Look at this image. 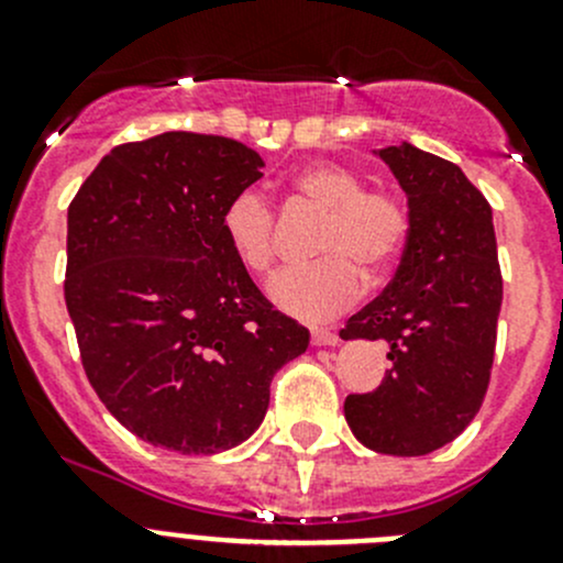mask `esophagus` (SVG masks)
<instances>
[{"label": "esophagus", "instance_id": "1", "mask_svg": "<svg viewBox=\"0 0 563 563\" xmlns=\"http://www.w3.org/2000/svg\"><path fill=\"white\" fill-rule=\"evenodd\" d=\"M338 332L332 329H310V343L313 345H338Z\"/></svg>", "mask_w": 563, "mask_h": 563}]
</instances>
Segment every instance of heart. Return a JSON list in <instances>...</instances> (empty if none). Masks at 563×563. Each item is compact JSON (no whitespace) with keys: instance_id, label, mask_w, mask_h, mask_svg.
<instances>
[{"instance_id":"1","label":"heart","mask_w":563,"mask_h":563,"mask_svg":"<svg viewBox=\"0 0 563 563\" xmlns=\"http://www.w3.org/2000/svg\"><path fill=\"white\" fill-rule=\"evenodd\" d=\"M302 201L321 209L313 250L321 258L288 266L269 280L272 305L302 321H327L343 313L367 283H384L400 264L411 236V214L387 187H365L360 172L316 161L291 174ZM275 209L255 187L236 192L223 209L229 247L253 275H266L277 258Z\"/></svg>"}]
</instances>
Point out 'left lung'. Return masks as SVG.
Wrapping results in <instances>:
<instances>
[{
  "label": "left lung",
  "instance_id": "left-lung-1",
  "mask_svg": "<svg viewBox=\"0 0 563 563\" xmlns=\"http://www.w3.org/2000/svg\"><path fill=\"white\" fill-rule=\"evenodd\" d=\"M378 157L406 190L411 236L389 286L340 329L384 340L391 360L343 411L367 450L417 457L455 441L485 400L504 283L493 209L468 176L406 141Z\"/></svg>",
  "mask_w": 563,
  "mask_h": 563
}]
</instances>
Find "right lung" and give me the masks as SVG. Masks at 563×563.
I'll return each mask as SVG.
<instances>
[{"mask_svg": "<svg viewBox=\"0 0 563 563\" xmlns=\"http://www.w3.org/2000/svg\"><path fill=\"white\" fill-rule=\"evenodd\" d=\"M258 152L172 133L113 146L67 209L65 302L84 371L130 433L181 455L242 444L310 332L272 308L223 234Z\"/></svg>", "mask_w": 563, "mask_h": 563, "instance_id": "right-lung-1", "label": "right lung"}]
</instances>
